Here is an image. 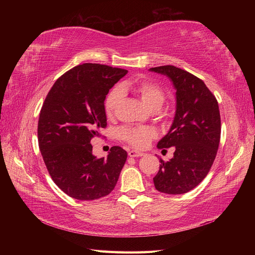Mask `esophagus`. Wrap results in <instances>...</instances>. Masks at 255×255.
<instances>
[{"label":"esophagus","mask_w":255,"mask_h":255,"mask_svg":"<svg viewBox=\"0 0 255 255\" xmlns=\"http://www.w3.org/2000/svg\"><path fill=\"white\" fill-rule=\"evenodd\" d=\"M128 155H129V157H140L143 155V153H141L139 151H135V150H130L128 152Z\"/></svg>","instance_id":"34e87169"}]
</instances>
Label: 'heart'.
<instances>
[{
  "label": "heart",
  "mask_w": 255,
  "mask_h": 255,
  "mask_svg": "<svg viewBox=\"0 0 255 255\" xmlns=\"http://www.w3.org/2000/svg\"><path fill=\"white\" fill-rule=\"evenodd\" d=\"M124 90L136 91L142 102L150 110L160 109L165 101V93L161 87L145 79H133L117 86L110 91L104 101L105 114L112 117L124 97ZM120 137L135 148H143L151 139L156 137V131L149 127H124L120 130Z\"/></svg>",
  "instance_id": "heart-1"
}]
</instances>
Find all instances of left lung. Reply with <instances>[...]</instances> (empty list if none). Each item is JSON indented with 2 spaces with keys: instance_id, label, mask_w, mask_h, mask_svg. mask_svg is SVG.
Wrapping results in <instances>:
<instances>
[{
  "instance_id": "8db88e82",
  "label": "left lung",
  "mask_w": 255,
  "mask_h": 255,
  "mask_svg": "<svg viewBox=\"0 0 255 255\" xmlns=\"http://www.w3.org/2000/svg\"><path fill=\"white\" fill-rule=\"evenodd\" d=\"M150 71L167 76L176 89V114L158 149L175 146L167 162L160 158L153 178L155 188L166 194H183L202 182L215 160L220 141L221 121L218 102L202 79L176 66L166 65Z\"/></svg>"
}]
</instances>
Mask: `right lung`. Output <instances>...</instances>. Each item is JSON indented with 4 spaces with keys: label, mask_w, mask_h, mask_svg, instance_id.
Wrapping results in <instances>:
<instances>
[{
    "label": "right lung",
    "mask_w": 255,
    "mask_h": 255,
    "mask_svg": "<svg viewBox=\"0 0 255 255\" xmlns=\"http://www.w3.org/2000/svg\"><path fill=\"white\" fill-rule=\"evenodd\" d=\"M127 70L86 63L67 71L48 92L38 121V142L52 181L75 199L93 200L115 188L127 152L93 155L91 139L106 127L104 101Z\"/></svg>",
    "instance_id": "add662e5"
}]
</instances>
